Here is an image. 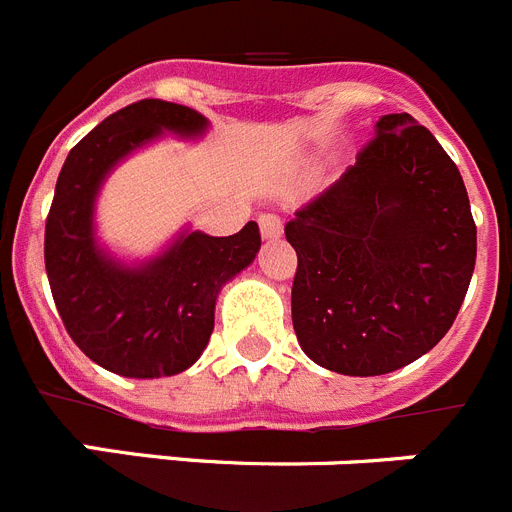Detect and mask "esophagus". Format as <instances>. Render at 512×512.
<instances>
[{
  "label": "esophagus",
  "mask_w": 512,
  "mask_h": 512,
  "mask_svg": "<svg viewBox=\"0 0 512 512\" xmlns=\"http://www.w3.org/2000/svg\"><path fill=\"white\" fill-rule=\"evenodd\" d=\"M257 222H260V232L265 239H278L280 234H283V222H280V216L262 214Z\"/></svg>",
  "instance_id": "esophagus-1"
}]
</instances>
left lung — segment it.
I'll list each match as a JSON object with an SVG mask.
<instances>
[{"mask_svg":"<svg viewBox=\"0 0 512 512\" xmlns=\"http://www.w3.org/2000/svg\"><path fill=\"white\" fill-rule=\"evenodd\" d=\"M303 352L385 375L434 349L467 296L477 227L459 168L411 114H385L357 163L285 224Z\"/></svg>","mask_w":512,"mask_h":512,"instance_id":"1","label":"left lung"}]
</instances>
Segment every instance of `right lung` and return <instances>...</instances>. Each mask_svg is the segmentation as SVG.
<instances>
[{
  "label": "right lung",
  "instance_id": "obj_1",
  "mask_svg": "<svg viewBox=\"0 0 512 512\" xmlns=\"http://www.w3.org/2000/svg\"><path fill=\"white\" fill-rule=\"evenodd\" d=\"M204 114L142 99L119 109L68 153L45 222V270L63 326L78 349L122 377L178 375L214 331L216 296L260 250L247 222L232 237L183 232L153 260L124 265L96 245L94 204L109 170L163 132L201 137Z\"/></svg>",
  "mask_w": 512,
  "mask_h": 512
}]
</instances>
